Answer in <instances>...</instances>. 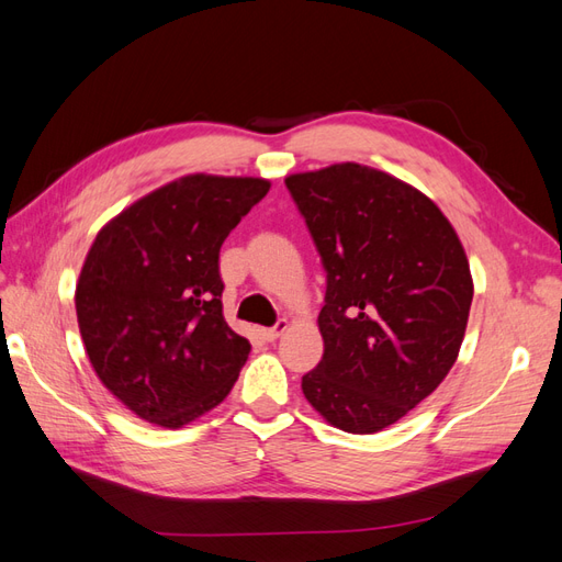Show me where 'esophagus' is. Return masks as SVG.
<instances>
[{
	"label": "esophagus",
	"mask_w": 562,
	"mask_h": 562,
	"mask_svg": "<svg viewBox=\"0 0 562 562\" xmlns=\"http://www.w3.org/2000/svg\"><path fill=\"white\" fill-rule=\"evenodd\" d=\"M288 330V321L285 318H281V321H277V326H271V328H262V339H267V342H274V339H279L283 333Z\"/></svg>",
	"instance_id": "esophagus-1"
}]
</instances>
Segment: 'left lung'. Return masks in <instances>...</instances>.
Returning <instances> with one entry per match:
<instances>
[{
	"label": "left lung",
	"instance_id": "1",
	"mask_svg": "<svg viewBox=\"0 0 562 562\" xmlns=\"http://www.w3.org/2000/svg\"><path fill=\"white\" fill-rule=\"evenodd\" d=\"M326 269L323 359L304 398L349 434L386 429L446 380L473 281L457 232L407 182L361 164L285 178Z\"/></svg>",
	"mask_w": 562,
	"mask_h": 562
}]
</instances>
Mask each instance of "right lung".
<instances>
[{"label": "right lung", "instance_id": "right-lung-1", "mask_svg": "<svg viewBox=\"0 0 562 562\" xmlns=\"http://www.w3.org/2000/svg\"><path fill=\"white\" fill-rule=\"evenodd\" d=\"M269 192L262 178L194 173L98 232L75 307L89 361L140 419L178 429L223 403L250 342L223 316L220 246Z\"/></svg>", "mask_w": 562, "mask_h": 562}]
</instances>
